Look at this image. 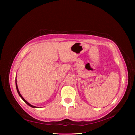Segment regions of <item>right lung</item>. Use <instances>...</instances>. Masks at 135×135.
I'll return each instance as SVG.
<instances>
[{
  "instance_id": "add662e5",
  "label": "right lung",
  "mask_w": 135,
  "mask_h": 135,
  "mask_svg": "<svg viewBox=\"0 0 135 135\" xmlns=\"http://www.w3.org/2000/svg\"><path fill=\"white\" fill-rule=\"evenodd\" d=\"M16 89H17V93H18V95H19V96L21 97V98L22 99V100L28 105H30V106H31V107H33V108H37V107H35V106H34V105H31V104H30L29 103H28V102H27L25 99L23 98V97L21 96V95L20 94V92H19V90H18V87H17V83H16Z\"/></svg>"
}]
</instances>
